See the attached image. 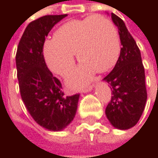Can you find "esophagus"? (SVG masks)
Listing matches in <instances>:
<instances>
[{
    "label": "esophagus",
    "mask_w": 158,
    "mask_h": 158,
    "mask_svg": "<svg viewBox=\"0 0 158 158\" xmlns=\"http://www.w3.org/2000/svg\"><path fill=\"white\" fill-rule=\"evenodd\" d=\"M94 88V85H89V86H88V87H86V88H83L82 89H81V92H83V93H87V92H89V91H90V90H92V89Z\"/></svg>",
    "instance_id": "esophagus-1"
}]
</instances>
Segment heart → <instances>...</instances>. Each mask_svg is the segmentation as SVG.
<instances>
[{
  "mask_svg": "<svg viewBox=\"0 0 158 158\" xmlns=\"http://www.w3.org/2000/svg\"><path fill=\"white\" fill-rule=\"evenodd\" d=\"M121 49L118 30L110 19L90 15L63 23L47 39L43 55L48 69L66 76L72 69L76 53L82 61L67 79L70 88H79L89 81L96 70L104 72L115 64Z\"/></svg>",
  "mask_w": 158,
  "mask_h": 158,
  "instance_id": "heart-1",
  "label": "heart"
}]
</instances>
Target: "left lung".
Segmentation results:
<instances>
[{"label":"left lung","mask_w":158,"mask_h":158,"mask_svg":"<svg viewBox=\"0 0 158 158\" xmlns=\"http://www.w3.org/2000/svg\"><path fill=\"white\" fill-rule=\"evenodd\" d=\"M121 40L120 56L113 69L103 79L111 89L105 114L110 124L120 130L134 127L144 110L147 93L140 50L124 22L111 14Z\"/></svg>","instance_id":"8db88e82"}]
</instances>
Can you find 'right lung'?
Returning <instances> with one entry per match:
<instances>
[{
  "mask_svg": "<svg viewBox=\"0 0 158 158\" xmlns=\"http://www.w3.org/2000/svg\"><path fill=\"white\" fill-rule=\"evenodd\" d=\"M68 15L31 22L19 42L15 61L22 100L33 119L49 131H61L74 119L79 94L65 96L60 81L47 67L43 46L48 33Z\"/></svg>",
  "mask_w": 158,
  "mask_h": 158,
  "instance_id": "1",
  "label": "right lung"
}]
</instances>
